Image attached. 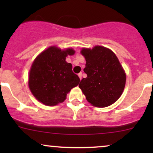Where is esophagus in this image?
Returning <instances> with one entry per match:
<instances>
[{
    "instance_id": "obj_1",
    "label": "esophagus",
    "mask_w": 153,
    "mask_h": 153,
    "mask_svg": "<svg viewBox=\"0 0 153 153\" xmlns=\"http://www.w3.org/2000/svg\"><path fill=\"white\" fill-rule=\"evenodd\" d=\"M78 76H79V79H80L81 80V79H82V72L79 73V74H78Z\"/></svg>"
}]
</instances>
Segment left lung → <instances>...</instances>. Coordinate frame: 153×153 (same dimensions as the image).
Returning <instances> with one entry per match:
<instances>
[{"mask_svg": "<svg viewBox=\"0 0 153 153\" xmlns=\"http://www.w3.org/2000/svg\"><path fill=\"white\" fill-rule=\"evenodd\" d=\"M81 53L86 60L83 71L87 77L79 87L92 105H111L122 95L126 82V74L116 54L102 46L83 48Z\"/></svg>", "mask_w": 153, "mask_h": 153, "instance_id": "left-lung-1", "label": "left lung"}]
</instances>
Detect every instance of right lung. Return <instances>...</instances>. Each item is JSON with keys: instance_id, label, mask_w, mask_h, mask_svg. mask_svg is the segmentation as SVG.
Instances as JSON below:
<instances>
[{"instance_id": "obj_1", "label": "right lung", "mask_w": 153, "mask_h": 153, "mask_svg": "<svg viewBox=\"0 0 153 153\" xmlns=\"http://www.w3.org/2000/svg\"><path fill=\"white\" fill-rule=\"evenodd\" d=\"M72 49L61 50L50 47L42 52L33 62L29 72L28 85L39 102L47 106L63 102L71 89L78 85V75L72 72V65L65 61Z\"/></svg>"}]
</instances>
